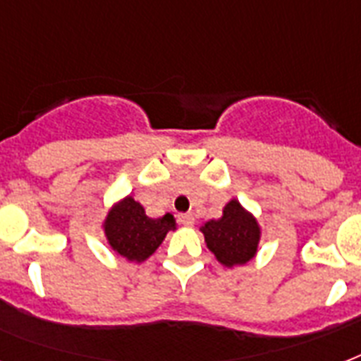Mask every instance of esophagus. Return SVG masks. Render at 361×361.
Segmentation results:
<instances>
[{
	"instance_id": "34e87169",
	"label": "esophagus",
	"mask_w": 361,
	"mask_h": 361,
	"mask_svg": "<svg viewBox=\"0 0 361 361\" xmlns=\"http://www.w3.org/2000/svg\"><path fill=\"white\" fill-rule=\"evenodd\" d=\"M178 219H180V223H183L185 226L195 225V215H192V214H181Z\"/></svg>"
}]
</instances>
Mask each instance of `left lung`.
<instances>
[{
    "mask_svg": "<svg viewBox=\"0 0 361 361\" xmlns=\"http://www.w3.org/2000/svg\"><path fill=\"white\" fill-rule=\"evenodd\" d=\"M200 232L204 234L206 247L225 268H236L251 262L257 257L262 238V226L257 217L236 198L225 204L219 219L202 223Z\"/></svg>",
    "mask_w": 361,
    "mask_h": 361,
    "instance_id": "1",
    "label": "left lung"
}]
</instances>
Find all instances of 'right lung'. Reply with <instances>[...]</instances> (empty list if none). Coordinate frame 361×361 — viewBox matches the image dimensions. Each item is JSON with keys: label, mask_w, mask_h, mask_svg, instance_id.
<instances>
[{"label": "right lung", "mask_w": 361, "mask_h": 361, "mask_svg": "<svg viewBox=\"0 0 361 361\" xmlns=\"http://www.w3.org/2000/svg\"><path fill=\"white\" fill-rule=\"evenodd\" d=\"M101 228L118 257L142 264L157 251L170 231H178V223L172 214L153 219L138 200L127 195L110 206Z\"/></svg>", "instance_id": "right-lung-1"}]
</instances>
